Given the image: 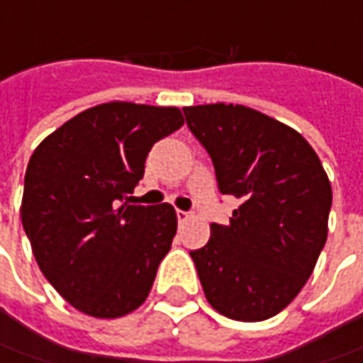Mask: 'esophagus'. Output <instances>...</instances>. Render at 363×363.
Instances as JSON below:
<instances>
[{
    "label": "esophagus",
    "mask_w": 363,
    "mask_h": 363,
    "mask_svg": "<svg viewBox=\"0 0 363 363\" xmlns=\"http://www.w3.org/2000/svg\"><path fill=\"white\" fill-rule=\"evenodd\" d=\"M175 214H177V220H179V222H186V220L191 216V212H186V210H177Z\"/></svg>",
    "instance_id": "1"
}]
</instances>
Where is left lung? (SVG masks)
<instances>
[{
	"label": "left lung",
	"instance_id": "obj_1",
	"mask_svg": "<svg viewBox=\"0 0 363 363\" xmlns=\"http://www.w3.org/2000/svg\"><path fill=\"white\" fill-rule=\"evenodd\" d=\"M218 189L240 200L228 224H212L191 250L203 295L218 313L264 321L311 277L328 240L331 184L303 135L242 105L186 106Z\"/></svg>",
	"mask_w": 363,
	"mask_h": 363
}]
</instances>
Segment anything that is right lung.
Listing matches in <instances>:
<instances>
[{"label":"right lung","instance_id":"1","mask_svg":"<svg viewBox=\"0 0 363 363\" xmlns=\"http://www.w3.org/2000/svg\"><path fill=\"white\" fill-rule=\"evenodd\" d=\"M184 125L177 106L113 101L78 113L30 157L21 224L48 283L99 319L145 303L177 230L174 206L121 203L153 143Z\"/></svg>","mask_w":363,"mask_h":363}]
</instances>
